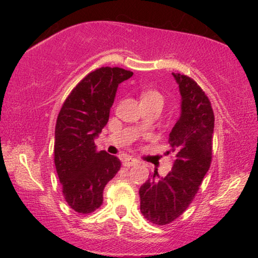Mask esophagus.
Returning a JSON list of instances; mask_svg holds the SVG:
<instances>
[{"instance_id":"obj_1","label":"esophagus","mask_w":258,"mask_h":258,"mask_svg":"<svg viewBox=\"0 0 258 258\" xmlns=\"http://www.w3.org/2000/svg\"><path fill=\"white\" fill-rule=\"evenodd\" d=\"M121 163L124 166H134L138 164V160L132 158V157H125V158L121 159Z\"/></svg>"}]
</instances>
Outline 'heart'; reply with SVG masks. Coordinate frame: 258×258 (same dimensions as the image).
Returning <instances> with one entry per match:
<instances>
[{
	"label": "heart",
	"instance_id": "b5f03b06",
	"mask_svg": "<svg viewBox=\"0 0 258 258\" xmlns=\"http://www.w3.org/2000/svg\"><path fill=\"white\" fill-rule=\"evenodd\" d=\"M141 101L142 102H152V101H156V102H160L163 103L164 99H163V95H161L159 92H157V91H145V92H142L141 94Z\"/></svg>",
	"mask_w": 258,
	"mask_h": 258
}]
</instances>
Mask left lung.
I'll list each match as a JSON object with an SVG mask.
<instances>
[{
    "instance_id": "left-lung-1",
    "label": "left lung",
    "mask_w": 258,
    "mask_h": 258,
    "mask_svg": "<svg viewBox=\"0 0 258 258\" xmlns=\"http://www.w3.org/2000/svg\"><path fill=\"white\" fill-rule=\"evenodd\" d=\"M172 75L180 89L181 115L169 133L173 167L165 177L155 172L140 187V209L157 225L173 222L194 200L212 163L214 112L197 83L181 74Z\"/></svg>"
}]
</instances>
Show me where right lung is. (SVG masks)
I'll use <instances>...</instances> for the list:
<instances>
[{
	"instance_id": "right-lung-1",
	"label": "right lung",
	"mask_w": 258,
	"mask_h": 258,
	"mask_svg": "<svg viewBox=\"0 0 258 258\" xmlns=\"http://www.w3.org/2000/svg\"><path fill=\"white\" fill-rule=\"evenodd\" d=\"M133 73L101 67L90 73L68 95L58 115L54 133V164L67 204L81 214L102 205L103 189L120 168V160L97 151L94 139L109 120L121 82Z\"/></svg>"
}]
</instances>
